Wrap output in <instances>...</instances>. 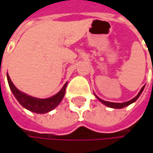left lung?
Here are the masks:
<instances>
[{
  "label": "left lung",
  "mask_w": 153,
  "mask_h": 153,
  "mask_svg": "<svg viewBox=\"0 0 153 153\" xmlns=\"http://www.w3.org/2000/svg\"><path fill=\"white\" fill-rule=\"evenodd\" d=\"M144 88H145V86H143V87H142V88L140 89V91L139 92L138 94H137L135 97L134 98V99H132L131 100L127 101V102H123V103H113V102H109V101H105V100H101V99H100V98L98 97V96H96V95H95V96H96V98H97L98 100H99L100 102L103 103L104 105H105L106 106L111 107V108L120 109V108H123V107H125V106H128V105H129L130 104H132V103H134V101H136V100H137V99L140 97V95L141 94L142 91L144 90Z\"/></svg>",
  "instance_id": "left-lung-1"
}]
</instances>
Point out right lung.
I'll use <instances>...</instances> for the list:
<instances>
[{
	"label": "right lung",
	"instance_id": "right-lung-1",
	"mask_svg": "<svg viewBox=\"0 0 153 153\" xmlns=\"http://www.w3.org/2000/svg\"><path fill=\"white\" fill-rule=\"evenodd\" d=\"M7 76L9 87L15 98L17 99V100L19 102L21 105L32 112L39 113V114L49 112L50 111L55 108L56 106L61 102V100L65 96V88L67 86V82H66L61 88V90L52 97L48 98V99H38V98L30 96L28 94H25V93L19 91L13 85V82L9 77L8 74H7Z\"/></svg>",
	"mask_w": 153,
	"mask_h": 153
}]
</instances>
